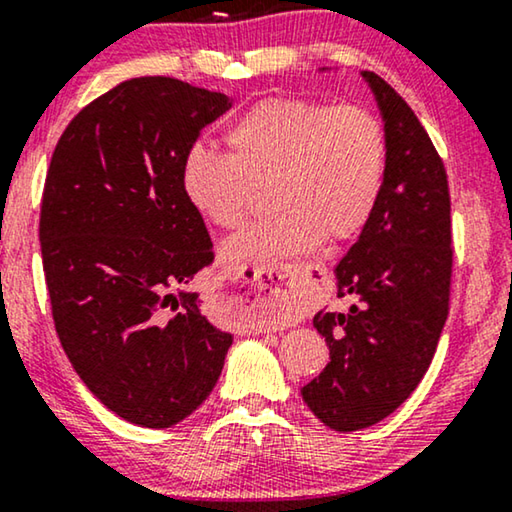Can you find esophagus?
I'll list each match as a JSON object with an SVG mask.
<instances>
[{"label":"esophagus","instance_id":"34e87169","mask_svg":"<svg viewBox=\"0 0 512 512\" xmlns=\"http://www.w3.org/2000/svg\"><path fill=\"white\" fill-rule=\"evenodd\" d=\"M271 289H273V296H276V301L285 310L299 308L303 301V292H301L299 280H296V273H285L280 280L273 282Z\"/></svg>","mask_w":512,"mask_h":512}]
</instances>
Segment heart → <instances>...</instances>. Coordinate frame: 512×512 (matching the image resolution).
Instances as JSON below:
<instances>
[{
	"mask_svg": "<svg viewBox=\"0 0 512 512\" xmlns=\"http://www.w3.org/2000/svg\"><path fill=\"white\" fill-rule=\"evenodd\" d=\"M227 156L202 144L186 151L181 190L218 230L248 218L255 190L273 211L223 248L232 266L273 271L317 246L363 230L386 179L388 142L375 112L301 96L266 98L225 133Z\"/></svg>",
	"mask_w": 512,
	"mask_h": 512,
	"instance_id": "heart-1",
	"label": "heart"
}]
</instances>
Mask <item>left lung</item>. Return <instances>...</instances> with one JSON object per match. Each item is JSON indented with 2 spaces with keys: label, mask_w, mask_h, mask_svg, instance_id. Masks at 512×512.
<instances>
[{
  "label": "left lung",
  "mask_w": 512,
  "mask_h": 512,
  "mask_svg": "<svg viewBox=\"0 0 512 512\" xmlns=\"http://www.w3.org/2000/svg\"><path fill=\"white\" fill-rule=\"evenodd\" d=\"M363 78L384 119L386 179L361 236L335 266L338 296L356 303L312 319L331 361L301 388L335 432L379 423L416 391L437 352L453 276L444 160L398 91L372 71Z\"/></svg>",
  "instance_id": "8db88e82"
}]
</instances>
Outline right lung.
<instances>
[{
	"mask_svg": "<svg viewBox=\"0 0 512 512\" xmlns=\"http://www.w3.org/2000/svg\"><path fill=\"white\" fill-rule=\"evenodd\" d=\"M230 96L174 78H133L61 133L45 177V285L61 347L105 407L172 427L209 398L232 333L195 292L211 236L181 190V163Z\"/></svg>",
	"mask_w": 512,
	"mask_h": 512,
	"instance_id": "right-lung-1",
	"label": "right lung"
}]
</instances>
